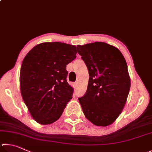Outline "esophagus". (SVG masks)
Listing matches in <instances>:
<instances>
[{"instance_id": "esophagus-1", "label": "esophagus", "mask_w": 152, "mask_h": 152, "mask_svg": "<svg viewBox=\"0 0 152 152\" xmlns=\"http://www.w3.org/2000/svg\"><path fill=\"white\" fill-rule=\"evenodd\" d=\"M73 87H74V89H76L77 87V82L73 83Z\"/></svg>"}]
</instances>
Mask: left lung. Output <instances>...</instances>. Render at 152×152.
I'll return each mask as SVG.
<instances>
[{
    "label": "left lung",
    "mask_w": 152,
    "mask_h": 152,
    "mask_svg": "<svg viewBox=\"0 0 152 152\" xmlns=\"http://www.w3.org/2000/svg\"><path fill=\"white\" fill-rule=\"evenodd\" d=\"M89 79L79 101L84 115L97 126H107L120 115L130 89L126 59L117 48L103 42L77 46Z\"/></svg>",
    "instance_id": "1"
}]
</instances>
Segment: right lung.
I'll return each instance as SVG.
<instances>
[{
    "instance_id": "obj_1",
    "label": "right lung",
    "mask_w": 152,
    "mask_h": 152,
    "mask_svg": "<svg viewBox=\"0 0 152 152\" xmlns=\"http://www.w3.org/2000/svg\"><path fill=\"white\" fill-rule=\"evenodd\" d=\"M76 54L74 45L50 42L36 45L24 58L20 72L21 95L39 124L57 121L72 99L73 89L66 81V66Z\"/></svg>"
}]
</instances>
